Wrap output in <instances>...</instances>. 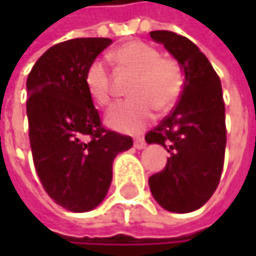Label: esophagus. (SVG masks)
Returning a JSON list of instances; mask_svg holds the SVG:
<instances>
[{"instance_id":"esophagus-1","label":"esophagus","mask_w":256,"mask_h":256,"mask_svg":"<svg viewBox=\"0 0 256 256\" xmlns=\"http://www.w3.org/2000/svg\"><path fill=\"white\" fill-rule=\"evenodd\" d=\"M133 144H134V148H138V150H142V148H145V145H146L145 140H144L142 138H136Z\"/></svg>"}]
</instances>
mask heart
<instances>
[{
    "label": "heart",
    "instance_id": "heart-1",
    "mask_svg": "<svg viewBox=\"0 0 256 256\" xmlns=\"http://www.w3.org/2000/svg\"><path fill=\"white\" fill-rule=\"evenodd\" d=\"M112 59L123 71L133 74L128 100L116 104L106 114V124L114 130L136 133L145 128L157 111L175 105L184 88V70L175 58L162 56L160 50L145 41L133 40L114 50ZM84 86L100 106L112 99L111 74L104 59H93L84 72Z\"/></svg>",
    "mask_w": 256,
    "mask_h": 256
}]
</instances>
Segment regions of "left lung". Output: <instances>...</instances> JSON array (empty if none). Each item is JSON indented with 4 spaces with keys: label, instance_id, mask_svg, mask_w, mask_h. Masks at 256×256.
<instances>
[{
    "label": "left lung",
    "instance_id": "8db88e82",
    "mask_svg": "<svg viewBox=\"0 0 256 256\" xmlns=\"http://www.w3.org/2000/svg\"><path fill=\"white\" fill-rule=\"evenodd\" d=\"M150 35L179 60L185 80L175 108L145 134L148 144H160L170 154L166 168L148 184L162 208L186 214L212 197L222 174L227 128L221 80L188 38L170 30Z\"/></svg>",
    "mask_w": 256,
    "mask_h": 256
}]
</instances>
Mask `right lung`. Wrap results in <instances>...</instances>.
Returning <instances> with one entry per match:
<instances>
[{"mask_svg":"<svg viewBox=\"0 0 256 256\" xmlns=\"http://www.w3.org/2000/svg\"><path fill=\"white\" fill-rule=\"evenodd\" d=\"M112 41L74 38L50 47L32 66L26 112L34 164L46 192L71 212H88L106 196L112 162L132 138L102 126L84 86L87 65Z\"/></svg>","mask_w":256,"mask_h":256,"instance_id":"1","label":"right lung"}]
</instances>
